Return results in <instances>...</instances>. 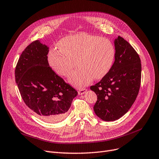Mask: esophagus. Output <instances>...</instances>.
<instances>
[{"mask_svg": "<svg viewBox=\"0 0 159 159\" xmlns=\"http://www.w3.org/2000/svg\"><path fill=\"white\" fill-rule=\"evenodd\" d=\"M87 89H81L78 90V94L79 95L84 94H85L87 92Z\"/></svg>", "mask_w": 159, "mask_h": 159, "instance_id": "esophagus-1", "label": "esophagus"}]
</instances>
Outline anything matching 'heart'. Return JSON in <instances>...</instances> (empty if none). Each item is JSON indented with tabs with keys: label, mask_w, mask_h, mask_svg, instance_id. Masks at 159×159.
<instances>
[{
	"label": "heart",
	"mask_w": 159,
	"mask_h": 159,
	"mask_svg": "<svg viewBox=\"0 0 159 159\" xmlns=\"http://www.w3.org/2000/svg\"><path fill=\"white\" fill-rule=\"evenodd\" d=\"M59 50H50L48 59L56 73L67 77L77 65L80 66L69 78L74 86L81 88L93 79L106 75L115 58L114 44L107 38L89 34H79L64 37L57 44Z\"/></svg>",
	"instance_id": "heart-1"
}]
</instances>
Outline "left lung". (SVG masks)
Masks as SVG:
<instances>
[{
  "label": "left lung",
  "mask_w": 159,
  "mask_h": 159,
  "mask_svg": "<svg viewBox=\"0 0 159 159\" xmlns=\"http://www.w3.org/2000/svg\"><path fill=\"white\" fill-rule=\"evenodd\" d=\"M115 60L109 72L90 89L97 95L94 111L102 120L119 119L129 110L139 92L141 61L137 52L122 37L115 40Z\"/></svg>",
  "instance_id": "1"
}]
</instances>
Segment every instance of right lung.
Returning <instances> with one entry per match:
<instances>
[{"label": "right lung", "instance_id": "right-lung-1", "mask_svg": "<svg viewBox=\"0 0 159 159\" xmlns=\"http://www.w3.org/2000/svg\"><path fill=\"white\" fill-rule=\"evenodd\" d=\"M49 48L39 40L21 54L15 77L21 97L35 115L47 122H57L67 114L78 92L49 66Z\"/></svg>", "mask_w": 159, "mask_h": 159}]
</instances>
